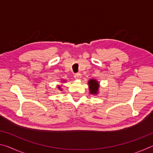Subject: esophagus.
I'll use <instances>...</instances> for the list:
<instances>
[{
    "instance_id": "34e87169",
    "label": "esophagus",
    "mask_w": 153,
    "mask_h": 153,
    "mask_svg": "<svg viewBox=\"0 0 153 153\" xmlns=\"http://www.w3.org/2000/svg\"><path fill=\"white\" fill-rule=\"evenodd\" d=\"M74 78L76 79H80L82 78V75L79 73H77L74 75Z\"/></svg>"
}]
</instances>
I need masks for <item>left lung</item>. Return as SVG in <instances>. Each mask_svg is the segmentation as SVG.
<instances>
[{
  "mask_svg": "<svg viewBox=\"0 0 153 153\" xmlns=\"http://www.w3.org/2000/svg\"><path fill=\"white\" fill-rule=\"evenodd\" d=\"M88 85L90 93L91 94H97L98 87H99L98 83L94 79H90L88 82Z\"/></svg>",
  "mask_w": 153,
  "mask_h": 153,
  "instance_id": "8db88e82",
  "label": "left lung"
}]
</instances>
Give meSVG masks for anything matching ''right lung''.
Listing matches in <instances>:
<instances>
[{"label": "right lung", "mask_w": 153, "mask_h": 153, "mask_svg": "<svg viewBox=\"0 0 153 153\" xmlns=\"http://www.w3.org/2000/svg\"><path fill=\"white\" fill-rule=\"evenodd\" d=\"M59 89H61V88H60V86H59Z\"/></svg>", "instance_id": "right-lung-1"}]
</instances>
